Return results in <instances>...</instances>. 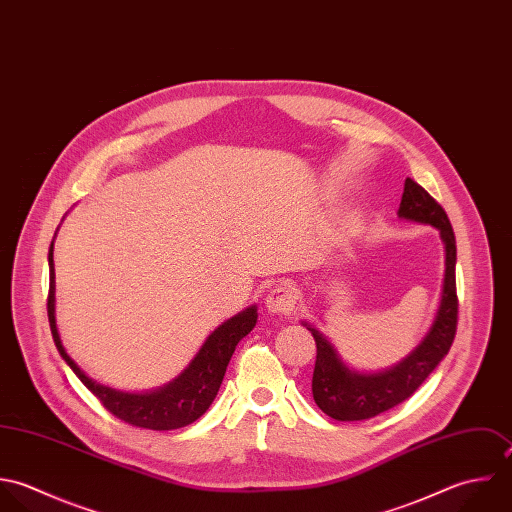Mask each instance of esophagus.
<instances>
[{
	"label": "esophagus",
	"instance_id": "obj_1",
	"mask_svg": "<svg viewBox=\"0 0 512 512\" xmlns=\"http://www.w3.org/2000/svg\"><path fill=\"white\" fill-rule=\"evenodd\" d=\"M296 300L298 294L292 286L288 284H278L276 288H272L266 296V308L270 314H278V316H286L292 314L296 308Z\"/></svg>",
	"mask_w": 512,
	"mask_h": 512
}]
</instances>
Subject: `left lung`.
<instances>
[{"label": "left lung", "instance_id": "8db88e82", "mask_svg": "<svg viewBox=\"0 0 512 512\" xmlns=\"http://www.w3.org/2000/svg\"><path fill=\"white\" fill-rule=\"evenodd\" d=\"M399 218L431 224L439 230L445 244V280L443 294L433 326L423 341L397 365L379 373H359L341 361L338 351L324 334L308 326L312 332L318 355L312 377V393L318 407L338 421L371 419L411 397L439 361L449 353L457 332V244L455 232L443 206L413 178L405 180Z\"/></svg>", "mask_w": 512, "mask_h": 512}]
</instances>
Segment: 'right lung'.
Instances as JSON below:
<instances>
[{
  "instance_id": "obj_1",
  "label": "right lung",
  "mask_w": 512,
  "mask_h": 512,
  "mask_svg": "<svg viewBox=\"0 0 512 512\" xmlns=\"http://www.w3.org/2000/svg\"><path fill=\"white\" fill-rule=\"evenodd\" d=\"M49 296H47V316L53 341L65 359V363L73 369V373L83 381V385L105 405L121 421L153 429V431H171L194 423L200 415L206 413L210 403L214 401L220 383L224 379L228 361L238 345V341L246 338L256 326L258 312L256 306L246 308L236 314L220 328H216L208 340L202 343L196 357L188 363V367L165 387L147 393H125L113 387L101 385L93 381L65 351L57 324H55V270H53V242L49 246Z\"/></svg>"
}]
</instances>
